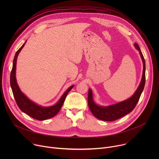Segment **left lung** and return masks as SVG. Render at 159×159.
<instances>
[{
  "label": "left lung",
  "mask_w": 159,
  "mask_h": 159,
  "mask_svg": "<svg viewBox=\"0 0 159 159\" xmlns=\"http://www.w3.org/2000/svg\"><path fill=\"white\" fill-rule=\"evenodd\" d=\"M134 46L140 55L143 61V74L140 83L134 93L129 98L116 104L104 106L96 103L93 96L91 89H89L88 105L93 115L98 119L106 121L116 120L131 112L137 105L140 97L143 92L145 84V61L142 53L137 43H134Z\"/></svg>",
  "instance_id": "8db88e82"
}]
</instances>
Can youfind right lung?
<instances>
[{
	"instance_id": "1",
	"label": "right lung",
	"mask_w": 159,
	"mask_h": 159,
	"mask_svg": "<svg viewBox=\"0 0 159 159\" xmlns=\"http://www.w3.org/2000/svg\"><path fill=\"white\" fill-rule=\"evenodd\" d=\"M27 41L22 45V47L16 52L14 60L12 69L10 76V84L11 89L13 93L14 97L16 101V103L19 107V109L26 114L31 116V118L36 119L37 120L43 121L48 120L51 118L54 117L60 110L65 101V99L70 90L74 87V85H71L69 89L66 90V91L63 94L60 99L54 105L50 106H42L38 105V104L34 102L31 99H30L20 89L16 80V62L17 57L25 47Z\"/></svg>"
}]
</instances>
